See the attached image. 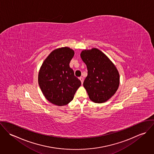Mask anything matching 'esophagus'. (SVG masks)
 <instances>
[{
    "instance_id": "esophagus-1",
    "label": "esophagus",
    "mask_w": 154,
    "mask_h": 154,
    "mask_svg": "<svg viewBox=\"0 0 154 154\" xmlns=\"http://www.w3.org/2000/svg\"><path fill=\"white\" fill-rule=\"evenodd\" d=\"M79 79H80V81H81V83H82V84L83 82H84V78H83L82 77H80Z\"/></svg>"
}]
</instances>
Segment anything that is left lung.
Instances as JSON below:
<instances>
[{
	"instance_id": "8db88e82",
	"label": "left lung",
	"mask_w": 154,
	"mask_h": 154,
	"mask_svg": "<svg viewBox=\"0 0 154 154\" xmlns=\"http://www.w3.org/2000/svg\"><path fill=\"white\" fill-rule=\"evenodd\" d=\"M81 57L88 70L83 85L89 98L95 103L107 101L119 86L117 69L106 55L97 48L82 51Z\"/></svg>"
}]
</instances>
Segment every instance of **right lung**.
<instances>
[{
    "label": "right lung",
    "instance_id": "1",
    "mask_svg": "<svg viewBox=\"0 0 154 154\" xmlns=\"http://www.w3.org/2000/svg\"><path fill=\"white\" fill-rule=\"evenodd\" d=\"M74 51L62 47L53 51L44 60L38 73V84L45 98L51 103L62 106L73 99L81 85L69 63Z\"/></svg>",
    "mask_w": 154,
    "mask_h": 154
}]
</instances>
